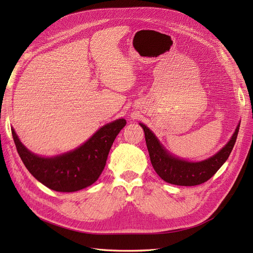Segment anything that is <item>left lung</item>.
<instances>
[{
  "mask_svg": "<svg viewBox=\"0 0 253 253\" xmlns=\"http://www.w3.org/2000/svg\"><path fill=\"white\" fill-rule=\"evenodd\" d=\"M139 125L143 128L151 164L155 172L165 181L177 186H196L209 180L230 155L240 129L239 124L231 139L215 155L203 162L192 163L171 155L147 126Z\"/></svg>",
  "mask_w": 253,
  "mask_h": 253,
  "instance_id": "1",
  "label": "left lung"
}]
</instances>
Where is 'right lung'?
I'll use <instances>...</instances> for the list:
<instances>
[{
  "instance_id": "1",
  "label": "right lung",
  "mask_w": 253,
  "mask_h": 253,
  "mask_svg": "<svg viewBox=\"0 0 253 253\" xmlns=\"http://www.w3.org/2000/svg\"><path fill=\"white\" fill-rule=\"evenodd\" d=\"M126 125L125 119L115 120L99 128L79 148L50 158L28 151L13 128L11 133L23 164L36 179L58 192H75L93 185L99 178L112 144Z\"/></svg>"
}]
</instances>
